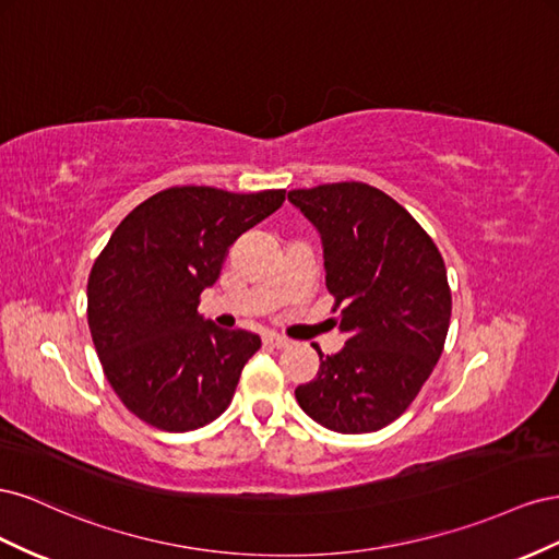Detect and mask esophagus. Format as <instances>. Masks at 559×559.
Returning <instances> with one entry per match:
<instances>
[{
  "mask_svg": "<svg viewBox=\"0 0 559 559\" xmlns=\"http://www.w3.org/2000/svg\"><path fill=\"white\" fill-rule=\"evenodd\" d=\"M264 344L274 346V348H288V346H290V340L281 337V334H276V332H269V334H264Z\"/></svg>",
  "mask_w": 559,
  "mask_h": 559,
  "instance_id": "esophagus-1",
  "label": "esophagus"
}]
</instances>
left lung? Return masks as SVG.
Segmentation results:
<instances>
[{"label": "left lung", "instance_id": "1", "mask_svg": "<svg viewBox=\"0 0 559 559\" xmlns=\"http://www.w3.org/2000/svg\"><path fill=\"white\" fill-rule=\"evenodd\" d=\"M321 231L325 285L346 346L295 389L299 407L337 433H372L412 405L450 330L442 254L401 203L365 182L288 191Z\"/></svg>", "mask_w": 559, "mask_h": 559}]
</instances>
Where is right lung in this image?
<instances>
[{
	"label": "right lung",
	"mask_w": 559,
	"mask_h": 559,
	"mask_svg": "<svg viewBox=\"0 0 559 559\" xmlns=\"http://www.w3.org/2000/svg\"><path fill=\"white\" fill-rule=\"evenodd\" d=\"M283 201L285 189L168 187L111 234L88 276V330L109 386L138 419L185 433L229 407L262 342L203 321L199 297L236 238Z\"/></svg>",
	"instance_id": "right-lung-1"
}]
</instances>
